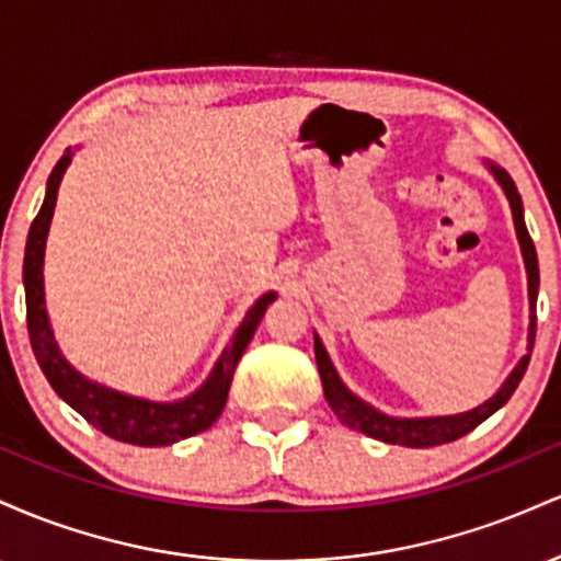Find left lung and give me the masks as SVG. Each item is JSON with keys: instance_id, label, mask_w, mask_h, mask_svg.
<instances>
[{"instance_id": "8db88e82", "label": "left lung", "mask_w": 561, "mask_h": 561, "mask_svg": "<svg viewBox=\"0 0 561 561\" xmlns=\"http://www.w3.org/2000/svg\"><path fill=\"white\" fill-rule=\"evenodd\" d=\"M488 169L495 176V182L501 184L504 195L512 205L514 216V229H517L519 248H523L525 259V272H527V298H530V334H527V356L519 358V364L514 366L512 375L506 377V382L501 385V390L495 392L493 398H488L485 403L478 405V409L465 411V414L454 416H422V420H398V416H388L382 411H377L375 405L364 403L362 398L353 396L351 390L345 388V382L340 379L337 371L330 362V353L321 345L319 334H313V351H317V366L321 375V385H324V398L327 403L332 405V411L337 414V420L347 424L353 430H362L364 435L377 437L382 443H392V446H409V448H430V446H443V443L459 440L461 435L472 433L480 422H485L488 416L495 414V411L504 405L512 392L517 390L519 379L525 377L527 364H530L533 343H536V300H538V255L536 244H533L530 234H527L525 216H523V197H519L517 184L512 182V176L499 165L488 163Z\"/></svg>"}]
</instances>
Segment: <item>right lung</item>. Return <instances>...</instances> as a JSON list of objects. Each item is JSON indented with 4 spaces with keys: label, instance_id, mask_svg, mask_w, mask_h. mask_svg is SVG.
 I'll return each mask as SVG.
<instances>
[{
    "label": "right lung",
    "instance_id": "1",
    "mask_svg": "<svg viewBox=\"0 0 561 561\" xmlns=\"http://www.w3.org/2000/svg\"><path fill=\"white\" fill-rule=\"evenodd\" d=\"M70 158H73V152L68 147L66 156L57 160L53 173H49L47 195H44L42 208H38L34 224H31L28 240H25V319H28V337L36 362L57 396L70 409L79 411L89 424H94L100 433L111 435L115 440L131 443V446H171V443L184 440V437L203 433L221 416L237 364H240L244 347L253 340L255 327L261 324L268 302L276 300V293L261 295L253 302V308L244 313L242 324L237 327L231 343L224 347L221 358L216 362L208 379L182 401H147V398L126 396V392L87 379L60 353L53 327H49L47 308H44V248H47L49 224H53L57 190H60L62 173L70 165Z\"/></svg>",
    "mask_w": 561,
    "mask_h": 561
}]
</instances>
